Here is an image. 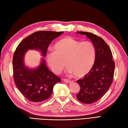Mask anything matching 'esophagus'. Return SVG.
Wrapping results in <instances>:
<instances>
[{
  "label": "esophagus",
  "mask_w": 128,
  "mask_h": 128,
  "mask_svg": "<svg viewBox=\"0 0 128 128\" xmlns=\"http://www.w3.org/2000/svg\"><path fill=\"white\" fill-rule=\"evenodd\" d=\"M64 82H66V83H71V80H68V79H64Z\"/></svg>",
  "instance_id": "34e87169"
}]
</instances>
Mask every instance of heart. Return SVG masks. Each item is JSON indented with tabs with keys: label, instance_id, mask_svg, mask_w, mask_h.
I'll return each mask as SVG.
<instances>
[{
	"label": "heart",
	"instance_id": "heart-1",
	"mask_svg": "<svg viewBox=\"0 0 128 128\" xmlns=\"http://www.w3.org/2000/svg\"><path fill=\"white\" fill-rule=\"evenodd\" d=\"M96 56V48L92 42H81L72 37H66L55 44L54 52L47 54L46 59L54 74H60L66 63L70 74L82 77L92 69Z\"/></svg>",
	"mask_w": 128,
	"mask_h": 128
}]
</instances>
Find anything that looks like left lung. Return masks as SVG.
Segmentation results:
<instances>
[{
  "label": "left lung",
  "instance_id": "8db88e82",
  "mask_svg": "<svg viewBox=\"0 0 128 128\" xmlns=\"http://www.w3.org/2000/svg\"><path fill=\"white\" fill-rule=\"evenodd\" d=\"M92 41L95 47L96 56L91 71L82 79L77 80L80 90L77 100L86 104L98 101L105 94L113 82L115 63L110 48L102 38L91 32L78 31Z\"/></svg>",
  "mask_w": 128,
  "mask_h": 128
}]
</instances>
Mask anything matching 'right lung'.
I'll return each instance as SVG.
<instances>
[{"label":"right lung","mask_w":128,"mask_h":128,"mask_svg":"<svg viewBox=\"0 0 128 128\" xmlns=\"http://www.w3.org/2000/svg\"><path fill=\"white\" fill-rule=\"evenodd\" d=\"M62 33L37 31L24 39L16 48L12 58L13 77L17 88L28 100L36 103L48 100L52 94L54 86L61 80L48 69L43 58L38 68L26 67L24 62L26 52L28 50H36L45 57L52 41Z\"/></svg>","instance_id":"1"}]
</instances>
